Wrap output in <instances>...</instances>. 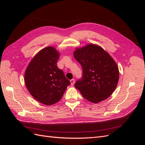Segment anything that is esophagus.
<instances>
[{"label":"esophagus","instance_id":"obj_1","mask_svg":"<svg viewBox=\"0 0 145 145\" xmlns=\"http://www.w3.org/2000/svg\"><path fill=\"white\" fill-rule=\"evenodd\" d=\"M74 82H75V80H74V78H72V79H71V80H70V82H71V85H73L74 84Z\"/></svg>","mask_w":145,"mask_h":145}]
</instances>
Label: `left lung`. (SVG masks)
Returning <instances> with one entry per match:
<instances>
[{
  "instance_id": "1",
  "label": "left lung",
  "mask_w": 145,
  "mask_h": 145,
  "mask_svg": "<svg viewBox=\"0 0 145 145\" xmlns=\"http://www.w3.org/2000/svg\"><path fill=\"white\" fill-rule=\"evenodd\" d=\"M73 54L83 69L82 79L74 85L83 97L94 103L108 99L119 79L114 60L102 47L92 43L76 48Z\"/></svg>"
}]
</instances>
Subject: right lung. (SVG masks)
I'll return each instance as SVG.
<instances>
[{
	"label": "right lung",
	"instance_id": "add662e5",
	"mask_svg": "<svg viewBox=\"0 0 145 145\" xmlns=\"http://www.w3.org/2000/svg\"><path fill=\"white\" fill-rule=\"evenodd\" d=\"M59 57L56 48L47 46L34 56L26 69V86L31 95L42 104L58 102L71 84L57 66Z\"/></svg>",
	"mask_w": 145,
	"mask_h": 145
}]
</instances>
